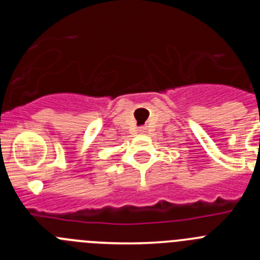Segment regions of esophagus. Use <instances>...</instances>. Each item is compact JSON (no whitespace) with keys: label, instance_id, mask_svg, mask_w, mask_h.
Here are the masks:
<instances>
[{"label":"esophagus","instance_id":"34e87169","mask_svg":"<svg viewBox=\"0 0 260 260\" xmlns=\"http://www.w3.org/2000/svg\"><path fill=\"white\" fill-rule=\"evenodd\" d=\"M138 132H139V134H144V133H146V128L139 127V128H138Z\"/></svg>","mask_w":260,"mask_h":260}]
</instances>
